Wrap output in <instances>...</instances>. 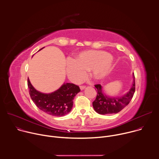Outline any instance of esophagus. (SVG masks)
Returning a JSON list of instances; mask_svg holds the SVG:
<instances>
[{
	"mask_svg": "<svg viewBox=\"0 0 159 159\" xmlns=\"http://www.w3.org/2000/svg\"><path fill=\"white\" fill-rule=\"evenodd\" d=\"M80 88L81 90H83V89H84L85 88V85H80Z\"/></svg>",
	"mask_w": 159,
	"mask_h": 159,
	"instance_id": "34e87169",
	"label": "esophagus"
}]
</instances>
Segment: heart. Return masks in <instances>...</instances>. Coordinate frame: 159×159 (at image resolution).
<instances>
[{
  "instance_id": "b5f03b06",
  "label": "heart",
  "mask_w": 159,
  "mask_h": 159,
  "mask_svg": "<svg viewBox=\"0 0 159 159\" xmlns=\"http://www.w3.org/2000/svg\"><path fill=\"white\" fill-rule=\"evenodd\" d=\"M112 59L110 55L103 51L87 50L79 53L74 60H68L66 72L73 80H80L89 71L94 80L103 79L111 70Z\"/></svg>"
}]
</instances>
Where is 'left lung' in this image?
Listing matches in <instances>:
<instances>
[{"instance_id":"left-lung-1","label":"left lung","mask_w":159,"mask_h":159,"mask_svg":"<svg viewBox=\"0 0 159 159\" xmlns=\"http://www.w3.org/2000/svg\"><path fill=\"white\" fill-rule=\"evenodd\" d=\"M97 96L93 101V105L94 110L100 115L116 114L125 108L132 99L135 92L134 75L133 85L129 91L120 98H110L103 94L102 87L100 84H96Z\"/></svg>"}]
</instances>
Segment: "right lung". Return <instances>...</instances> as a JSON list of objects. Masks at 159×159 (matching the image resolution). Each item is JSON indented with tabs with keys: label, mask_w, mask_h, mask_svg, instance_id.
Wrapping results in <instances>:
<instances>
[{
	"label": "right lung",
	"mask_w": 159,
	"mask_h": 159,
	"mask_svg": "<svg viewBox=\"0 0 159 159\" xmlns=\"http://www.w3.org/2000/svg\"><path fill=\"white\" fill-rule=\"evenodd\" d=\"M28 86L30 97L36 106L42 111L53 116H63L69 113L73 107V99L80 91L78 85L66 83L51 94H43L37 91L29 79Z\"/></svg>",
	"instance_id": "add662e5"
}]
</instances>
